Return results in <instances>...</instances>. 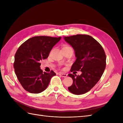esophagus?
<instances>
[{"mask_svg":"<svg viewBox=\"0 0 123 123\" xmlns=\"http://www.w3.org/2000/svg\"><path fill=\"white\" fill-rule=\"evenodd\" d=\"M59 75H61V77H64V78H66L67 77V74H62V73H60L59 74Z\"/></svg>","mask_w":123,"mask_h":123,"instance_id":"1","label":"esophagus"}]
</instances>
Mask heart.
<instances>
[{
    "label": "heart",
    "instance_id": "obj_1",
    "mask_svg": "<svg viewBox=\"0 0 123 123\" xmlns=\"http://www.w3.org/2000/svg\"><path fill=\"white\" fill-rule=\"evenodd\" d=\"M69 48V47H68V46H66V47H64V48Z\"/></svg>",
    "mask_w": 123,
    "mask_h": 123
}]
</instances>
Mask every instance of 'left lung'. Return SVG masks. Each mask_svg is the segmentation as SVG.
I'll use <instances>...</instances> for the list:
<instances>
[{"label": "left lung", "instance_id": "8db88e82", "mask_svg": "<svg viewBox=\"0 0 123 123\" xmlns=\"http://www.w3.org/2000/svg\"><path fill=\"white\" fill-rule=\"evenodd\" d=\"M63 38L74 49L77 58L70 70L82 72L80 75L68 74L73 80L68 90L74 95L84 94L96 85L103 74L106 65L105 51L90 35L77 34Z\"/></svg>", "mask_w": 123, "mask_h": 123}]
</instances>
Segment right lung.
Segmentation results:
<instances>
[{
	"label": "right lung",
	"mask_w": 123,
	"mask_h": 123,
	"mask_svg": "<svg viewBox=\"0 0 123 123\" xmlns=\"http://www.w3.org/2000/svg\"><path fill=\"white\" fill-rule=\"evenodd\" d=\"M61 38L34 36L28 39L18 49L15 55V72L22 87L28 92H42L48 87L51 78L56 75L52 70L50 73L43 72L40 62L49 56L52 49Z\"/></svg>",
	"instance_id": "right-lung-1"
}]
</instances>
